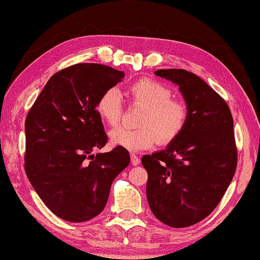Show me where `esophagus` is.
<instances>
[{
    "label": "esophagus",
    "mask_w": 260,
    "mask_h": 260,
    "mask_svg": "<svg viewBox=\"0 0 260 260\" xmlns=\"http://www.w3.org/2000/svg\"><path fill=\"white\" fill-rule=\"evenodd\" d=\"M131 162L133 166H138L139 162H141V160H139V158L136 156V155H131Z\"/></svg>",
    "instance_id": "34e87169"
}]
</instances>
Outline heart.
Returning a JSON list of instances; mask_svg holds the SVG:
<instances>
[{
	"label": "heart",
	"mask_w": 260,
	"mask_h": 260,
	"mask_svg": "<svg viewBox=\"0 0 260 260\" xmlns=\"http://www.w3.org/2000/svg\"><path fill=\"white\" fill-rule=\"evenodd\" d=\"M133 104L144 106L136 129L118 127L110 133V142L115 147L131 152L151 148L157 142L168 145L183 132L189 111L180 100L172 99V90L155 79L142 78L128 89ZM96 112L109 126H117L123 117L121 93L115 88L105 90L96 103Z\"/></svg>",
	"instance_id": "b5f03b06"
}]
</instances>
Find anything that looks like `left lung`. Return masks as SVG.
Returning <instances> with one entry per match:
<instances>
[{"instance_id": "1", "label": "left lung", "mask_w": 260, "mask_h": 260, "mask_svg": "<svg viewBox=\"0 0 260 260\" xmlns=\"http://www.w3.org/2000/svg\"><path fill=\"white\" fill-rule=\"evenodd\" d=\"M155 75L179 86L189 111L183 132L166 149L145 155L148 204L159 221L188 228L216 208L234 177L237 150L229 105L205 81L182 69Z\"/></svg>"}]
</instances>
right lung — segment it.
I'll return each mask as SVG.
<instances>
[{
  "instance_id": "obj_1",
  "label": "right lung",
  "mask_w": 260,
  "mask_h": 260,
  "mask_svg": "<svg viewBox=\"0 0 260 260\" xmlns=\"http://www.w3.org/2000/svg\"><path fill=\"white\" fill-rule=\"evenodd\" d=\"M125 77L99 63H78L52 76L25 121V171L48 209L68 222L99 215L112 182L129 164L127 150L108 142L96 112L100 95Z\"/></svg>"
}]
</instances>
